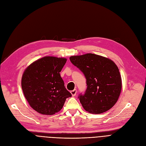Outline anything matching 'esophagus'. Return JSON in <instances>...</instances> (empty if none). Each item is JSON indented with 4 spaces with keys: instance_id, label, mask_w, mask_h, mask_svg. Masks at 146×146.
Masks as SVG:
<instances>
[{
    "instance_id": "1",
    "label": "esophagus",
    "mask_w": 146,
    "mask_h": 146,
    "mask_svg": "<svg viewBox=\"0 0 146 146\" xmlns=\"http://www.w3.org/2000/svg\"><path fill=\"white\" fill-rule=\"evenodd\" d=\"M76 92H77V91H76V89H74L73 90H72V91H70V93H71V94H72V95L73 96H74L75 95H76Z\"/></svg>"
}]
</instances>
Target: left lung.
Here are the masks:
<instances>
[{"mask_svg":"<svg viewBox=\"0 0 146 146\" xmlns=\"http://www.w3.org/2000/svg\"><path fill=\"white\" fill-rule=\"evenodd\" d=\"M85 75L87 88L79 96L84 110L100 114L114 106L121 94L122 80L118 67L109 58L92 53L70 57Z\"/></svg>","mask_w":146,"mask_h":146,"instance_id":"left-lung-1","label":"left lung"}]
</instances>
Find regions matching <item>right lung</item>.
I'll list each match as a JSON object with an SVG mask.
<instances>
[{"instance_id":"1","label":"right lung","mask_w":146,"mask_h":146,"mask_svg":"<svg viewBox=\"0 0 146 146\" xmlns=\"http://www.w3.org/2000/svg\"><path fill=\"white\" fill-rule=\"evenodd\" d=\"M67 59L45 56L35 60L23 72L21 85L23 95L33 109L42 115H53L71 97L60 77Z\"/></svg>"}]
</instances>
